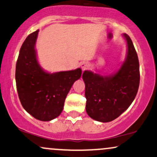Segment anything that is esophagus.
<instances>
[{
	"mask_svg": "<svg viewBox=\"0 0 157 157\" xmlns=\"http://www.w3.org/2000/svg\"><path fill=\"white\" fill-rule=\"evenodd\" d=\"M81 68H82V70H86V69H87L88 68H89V63H88L87 62H83V63H81Z\"/></svg>",
	"mask_w": 157,
	"mask_h": 157,
	"instance_id": "obj_1",
	"label": "esophagus"
}]
</instances>
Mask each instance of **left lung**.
<instances>
[{"label":"left lung","instance_id":"1","mask_svg":"<svg viewBox=\"0 0 157 157\" xmlns=\"http://www.w3.org/2000/svg\"><path fill=\"white\" fill-rule=\"evenodd\" d=\"M127 43L125 60L117 71L102 76L91 71L82 74L86 89V109L93 120L111 122L128 109L136 97L140 85V63L132 40L123 34Z\"/></svg>","mask_w":157,"mask_h":157}]
</instances>
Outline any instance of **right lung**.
I'll return each instance as SVG.
<instances>
[{"label":"right lung","mask_w":157,"mask_h":157,"mask_svg":"<svg viewBox=\"0 0 157 157\" xmlns=\"http://www.w3.org/2000/svg\"><path fill=\"white\" fill-rule=\"evenodd\" d=\"M38 30L26 37L16 63L15 80L21 105L32 117L50 121L63 111L68 91L80 78L82 70L48 73L40 66L35 44Z\"/></svg>","instance_id":"1"}]
</instances>
